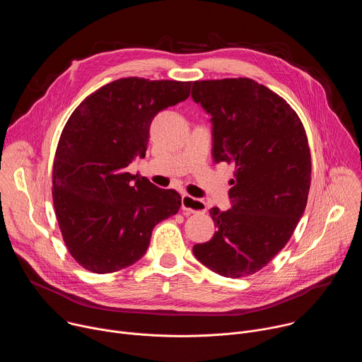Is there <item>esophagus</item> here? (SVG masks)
Segmentation results:
<instances>
[{"label":"esophagus","mask_w":362,"mask_h":362,"mask_svg":"<svg viewBox=\"0 0 362 362\" xmlns=\"http://www.w3.org/2000/svg\"><path fill=\"white\" fill-rule=\"evenodd\" d=\"M182 209L187 211L190 214L204 212L206 211V204L200 199H196V197L189 196V194H183L182 196Z\"/></svg>","instance_id":"34e87169"}]
</instances>
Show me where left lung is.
Segmentation results:
<instances>
[{
  "label": "left lung",
  "mask_w": 362,
  "mask_h": 362,
  "mask_svg": "<svg viewBox=\"0 0 362 362\" xmlns=\"http://www.w3.org/2000/svg\"><path fill=\"white\" fill-rule=\"evenodd\" d=\"M192 98L211 115L216 163L235 165L218 230L193 246L196 259L226 278L261 271L288 243L311 186L305 129L288 103L252 78L193 81Z\"/></svg>",
  "instance_id": "1"
}]
</instances>
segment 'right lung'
I'll return each instance as SVG.
<instances>
[{
	"mask_svg": "<svg viewBox=\"0 0 362 362\" xmlns=\"http://www.w3.org/2000/svg\"><path fill=\"white\" fill-rule=\"evenodd\" d=\"M190 81L127 77L84 98L66 123L53 165V202L64 243L83 268L112 274L146 253L151 230L182 197L132 175L151 120L185 101Z\"/></svg>",
	"mask_w": 362,
	"mask_h": 362,
	"instance_id": "obj_1",
	"label": "right lung"
}]
</instances>
